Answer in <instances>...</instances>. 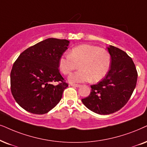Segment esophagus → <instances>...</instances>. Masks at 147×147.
Instances as JSON below:
<instances>
[{
  "instance_id": "esophagus-1",
  "label": "esophagus",
  "mask_w": 147,
  "mask_h": 147,
  "mask_svg": "<svg viewBox=\"0 0 147 147\" xmlns=\"http://www.w3.org/2000/svg\"><path fill=\"white\" fill-rule=\"evenodd\" d=\"M71 86L73 87H76V88L80 87V84H71Z\"/></svg>"
}]
</instances>
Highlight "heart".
Segmentation results:
<instances>
[{
    "instance_id": "b5f03b06",
    "label": "heart",
    "mask_w": 147,
    "mask_h": 147,
    "mask_svg": "<svg viewBox=\"0 0 147 147\" xmlns=\"http://www.w3.org/2000/svg\"><path fill=\"white\" fill-rule=\"evenodd\" d=\"M79 65V71L70 74L68 80L81 83L90 80L96 82L107 73L111 65V56L107 51L97 46L82 45L74 47L69 56H62L59 67L63 74H69Z\"/></svg>"
}]
</instances>
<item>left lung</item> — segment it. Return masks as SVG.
<instances>
[{
  "label": "left lung",
  "mask_w": 147,
  "mask_h": 147,
  "mask_svg": "<svg viewBox=\"0 0 147 147\" xmlns=\"http://www.w3.org/2000/svg\"><path fill=\"white\" fill-rule=\"evenodd\" d=\"M111 67L103 79L91 86L88 96L83 104L94 113L109 115L121 109L132 96L138 74L131 57L121 49L110 45Z\"/></svg>",
  "instance_id": "obj_1"
}]
</instances>
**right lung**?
I'll list each match as a JSON object with an SVG mask.
<instances>
[{"label": "right lung", "instance_id": "right-lung-1", "mask_svg": "<svg viewBox=\"0 0 147 147\" xmlns=\"http://www.w3.org/2000/svg\"><path fill=\"white\" fill-rule=\"evenodd\" d=\"M69 41L46 39L25 50L13 64L11 90L15 100L26 111L45 114L59 102L68 86L59 71V60ZM55 81L61 82L55 86Z\"/></svg>", "mask_w": 147, "mask_h": 147}]
</instances>
